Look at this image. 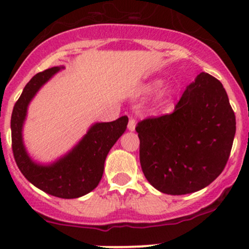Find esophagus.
Returning <instances> with one entry per match:
<instances>
[{"label": "esophagus", "instance_id": "esophagus-1", "mask_svg": "<svg viewBox=\"0 0 249 249\" xmlns=\"http://www.w3.org/2000/svg\"><path fill=\"white\" fill-rule=\"evenodd\" d=\"M136 124H137V122H136L135 118H130L129 120V124H127V129L130 131H135L136 129Z\"/></svg>", "mask_w": 249, "mask_h": 249}]
</instances>
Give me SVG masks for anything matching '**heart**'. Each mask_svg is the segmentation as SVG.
Here are the masks:
<instances>
[{
  "label": "heart",
  "instance_id": "b5f03b06",
  "mask_svg": "<svg viewBox=\"0 0 249 249\" xmlns=\"http://www.w3.org/2000/svg\"><path fill=\"white\" fill-rule=\"evenodd\" d=\"M160 86H162V80L157 79V80H154V81H151V83H150V84H147L146 91H155V89H160ZM168 97H169L168 92L163 93V98H168Z\"/></svg>",
  "mask_w": 249,
  "mask_h": 249
}]
</instances>
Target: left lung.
<instances>
[{
    "label": "left lung",
    "instance_id": "1",
    "mask_svg": "<svg viewBox=\"0 0 249 249\" xmlns=\"http://www.w3.org/2000/svg\"><path fill=\"white\" fill-rule=\"evenodd\" d=\"M235 130V114L222 84L201 73L173 113L137 124L142 170L150 184L164 194L203 189L225 169Z\"/></svg>",
    "mask_w": 249,
    "mask_h": 249
}]
</instances>
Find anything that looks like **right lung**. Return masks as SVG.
Masks as SVG:
<instances>
[{
  "label": "right lung",
  "instance_id": "obj_1",
  "mask_svg": "<svg viewBox=\"0 0 249 249\" xmlns=\"http://www.w3.org/2000/svg\"><path fill=\"white\" fill-rule=\"evenodd\" d=\"M60 67L37 73L24 86L15 103L10 120L12 147L15 162L32 184L60 198L86 195L99 184L106 156L126 130L129 118L123 116L110 123H97L71 152L51 165H39L29 158L22 142V125L27 107L39 89L55 74Z\"/></svg>",
  "mask_w": 249,
  "mask_h": 249
}]
</instances>
